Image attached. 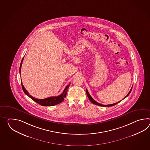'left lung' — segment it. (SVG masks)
<instances>
[{
    "instance_id": "8db88e82",
    "label": "left lung",
    "mask_w": 150,
    "mask_h": 150,
    "mask_svg": "<svg viewBox=\"0 0 150 150\" xmlns=\"http://www.w3.org/2000/svg\"><path fill=\"white\" fill-rule=\"evenodd\" d=\"M132 87L131 88V90H130V91H129V93H127V95L124 98H126L127 96H128L129 95V94H130V93L131 92V90H132ZM86 93H87V96H88V98L89 99L90 101H91V102L92 103L94 104H96V105H99V106H101V107H112V106H113V105H115L116 104H117V103H120V102H121L122 100H121L120 101H119L118 102H117V103H115L111 104H109V105H103V104H101L98 103V102H97L96 101H95V100H93V98L91 97V96H90V94L89 93V92H88V91L87 90V89H86Z\"/></svg>"
}]
</instances>
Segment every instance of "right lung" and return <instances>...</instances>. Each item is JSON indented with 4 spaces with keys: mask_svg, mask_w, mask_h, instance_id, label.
<instances>
[{
    "mask_svg": "<svg viewBox=\"0 0 150 150\" xmlns=\"http://www.w3.org/2000/svg\"><path fill=\"white\" fill-rule=\"evenodd\" d=\"M23 58L22 60H21V63H20V68H19L20 74L21 73V66H22V63H23ZM21 83V86H22L23 90V92L25 93L29 97H30L32 100H33L34 101L37 102V103L39 104L40 105H42V106H54L55 105H57V104L61 103L62 101H63L64 98L66 96L67 90L68 89L69 87L70 86V83H69L68 86H66L62 93H61V95H59L58 96L50 97H48V98H45V99L40 100V99L35 98V97H33L32 96H31L30 95L29 93H28V91L25 88V87H24L23 83H22V82Z\"/></svg>",
    "mask_w": 150,
    "mask_h": 150,
    "instance_id": "obj_1",
    "label": "right lung"
}]
</instances>
